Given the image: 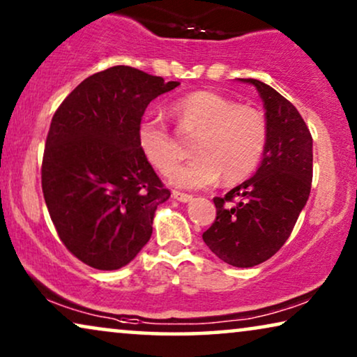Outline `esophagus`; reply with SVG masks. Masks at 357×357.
<instances>
[{
    "label": "esophagus",
    "mask_w": 357,
    "mask_h": 357,
    "mask_svg": "<svg viewBox=\"0 0 357 357\" xmlns=\"http://www.w3.org/2000/svg\"><path fill=\"white\" fill-rule=\"evenodd\" d=\"M172 197H174V199H177V202H180V203H188L190 199L193 198L192 195L182 193V192H172Z\"/></svg>",
    "instance_id": "esophagus-1"
}]
</instances>
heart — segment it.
I'll return each mask as SVG.
<instances>
[{
	"instance_id": "heart-1",
	"label": "heart",
	"mask_w": 357,
	"mask_h": 357,
	"mask_svg": "<svg viewBox=\"0 0 357 357\" xmlns=\"http://www.w3.org/2000/svg\"><path fill=\"white\" fill-rule=\"evenodd\" d=\"M174 114L185 133L197 135L185 165L183 153L170 128L159 119H144L138 126V144L148 162L170 183L182 188H203L221 177L224 183L245 180L260 164L268 143V125L260 110L241 105L213 91H197L174 104Z\"/></svg>"
}]
</instances>
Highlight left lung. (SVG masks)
I'll use <instances>...</instances> for the list:
<instances>
[{
  "label": "left lung",
  "instance_id": "1",
  "mask_svg": "<svg viewBox=\"0 0 357 357\" xmlns=\"http://www.w3.org/2000/svg\"><path fill=\"white\" fill-rule=\"evenodd\" d=\"M257 87L265 105L268 143L252 178L213 198L216 219L203 241L214 255L237 268L271 258L289 238L312 187V135L289 100L265 82Z\"/></svg>",
  "mask_w": 357,
  "mask_h": 357
}]
</instances>
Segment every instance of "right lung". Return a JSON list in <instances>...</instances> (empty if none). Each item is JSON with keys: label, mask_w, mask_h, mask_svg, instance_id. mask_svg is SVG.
Here are the masks:
<instances>
[{"label": "right lung", "mask_w": 357, "mask_h": 357, "mask_svg": "<svg viewBox=\"0 0 357 357\" xmlns=\"http://www.w3.org/2000/svg\"><path fill=\"white\" fill-rule=\"evenodd\" d=\"M177 81L131 66L86 77L53 115L42 160V192L58 237L86 265H128L153 234L170 192L141 153L138 126L155 97Z\"/></svg>", "instance_id": "obj_1"}]
</instances>
